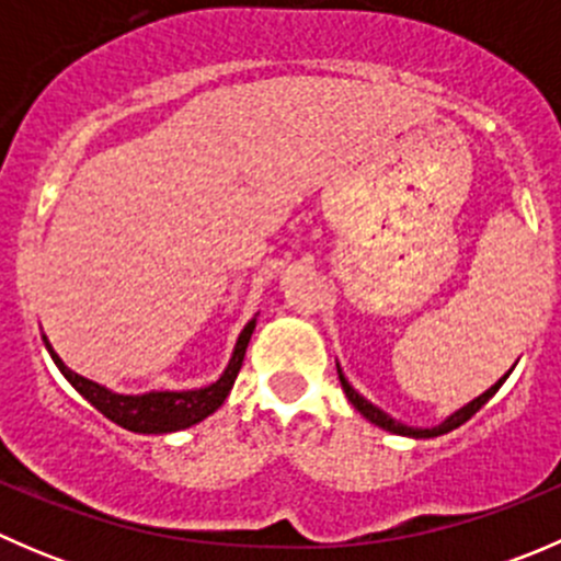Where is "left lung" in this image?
Segmentation results:
<instances>
[{
	"mask_svg": "<svg viewBox=\"0 0 561 561\" xmlns=\"http://www.w3.org/2000/svg\"><path fill=\"white\" fill-rule=\"evenodd\" d=\"M336 371H339V382H342V390H344V393H347L350 404H353L355 410H358L360 415L366 417V421H369V423H375V426H380V428H386V432H390V434H399V437H412V439H432V437H439V434H448V432H454V428L461 426V423H467L469 417H472L474 412H478L480 407H483L485 401H489L491 396H494L496 390L502 388V382L507 380V375H511L513 369L507 371V375L502 377V380H496L494 386H491L489 390H485V393H480L478 399H472V401H469V404H463L461 410H456L454 415H448V417H445L443 423H439V426H432V428H415V426H407V423L396 421V417H390L388 412H382L380 407H375V404H371L369 399H364V396H360L358 390H355L353 386H350V382H347V377H344L342 366H339V364H336Z\"/></svg>",
	"mask_w": 561,
	"mask_h": 561,
	"instance_id": "left-lung-1",
	"label": "left lung"
}]
</instances>
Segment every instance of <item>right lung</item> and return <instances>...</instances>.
<instances>
[{
    "mask_svg": "<svg viewBox=\"0 0 561 561\" xmlns=\"http://www.w3.org/2000/svg\"><path fill=\"white\" fill-rule=\"evenodd\" d=\"M254 322L257 317L247 322L244 331L236 339L233 355H230L228 366L219 375L217 382L206 388H192V390H149V393H116V390L100 386V382L87 380V377L76 375L72 369H67L65 360L54 353L48 339L43 336L45 350L50 353L54 364L59 366L61 375L67 377L72 388L94 407L100 410L107 421L118 423L122 428L138 434H168V432H181V428H190L195 423H201L203 417H208L211 412H217L219 407L228 399L230 388H233L236 377H239L241 364H244V355L249 347V339H252Z\"/></svg>",
    "mask_w": 561,
    "mask_h": 561,
    "instance_id": "add662e5",
    "label": "right lung"
}]
</instances>
